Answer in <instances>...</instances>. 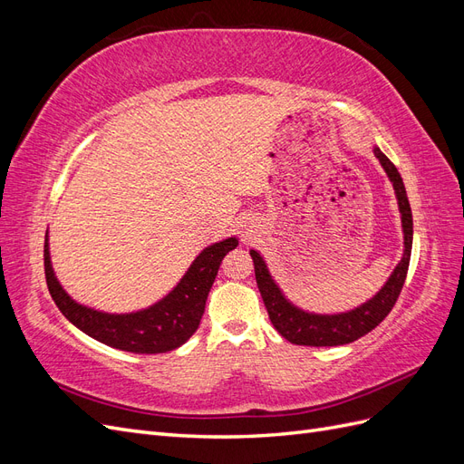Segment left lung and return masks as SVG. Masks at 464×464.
Wrapping results in <instances>:
<instances>
[{
    "instance_id": "8db88e82",
    "label": "left lung",
    "mask_w": 464,
    "mask_h": 464,
    "mask_svg": "<svg viewBox=\"0 0 464 464\" xmlns=\"http://www.w3.org/2000/svg\"><path fill=\"white\" fill-rule=\"evenodd\" d=\"M375 159L382 164L389 181L395 189V198L401 213L402 224V257L392 269L387 283L379 288L370 300L360 304L354 310L341 312V314H315L302 310L294 302L286 298V294L276 285L266 261L257 249H249V256L256 265V280L265 302L266 314L273 323V327L285 336L292 344L302 346H341L358 341L360 336L368 334L382 323L387 314L395 305L399 294L402 290L406 271H409L411 251H412V210L402 178L385 154L377 145H373Z\"/></svg>"
}]
</instances>
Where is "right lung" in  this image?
<instances>
[{
    "instance_id": "add662e5",
    "label": "right lung",
    "mask_w": 464,
    "mask_h": 464,
    "mask_svg": "<svg viewBox=\"0 0 464 464\" xmlns=\"http://www.w3.org/2000/svg\"><path fill=\"white\" fill-rule=\"evenodd\" d=\"M237 247V237L210 244L193 259L179 283L145 310L108 314L73 300L60 285L50 257V240L44 242V271L48 290L60 312L77 329L94 341L133 354H160L184 344L198 331L218 266L228 251Z\"/></svg>"
}]
</instances>
